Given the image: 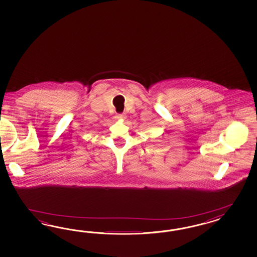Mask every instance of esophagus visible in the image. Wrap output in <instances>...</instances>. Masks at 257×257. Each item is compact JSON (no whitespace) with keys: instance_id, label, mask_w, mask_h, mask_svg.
I'll list each match as a JSON object with an SVG mask.
<instances>
[{"instance_id":"34e87169","label":"esophagus","mask_w":257,"mask_h":257,"mask_svg":"<svg viewBox=\"0 0 257 257\" xmlns=\"http://www.w3.org/2000/svg\"><path fill=\"white\" fill-rule=\"evenodd\" d=\"M115 117H116L117 119H124L126 116H125V114H122V113H121V114H116Z\"/></svg>"}]
</instances>
